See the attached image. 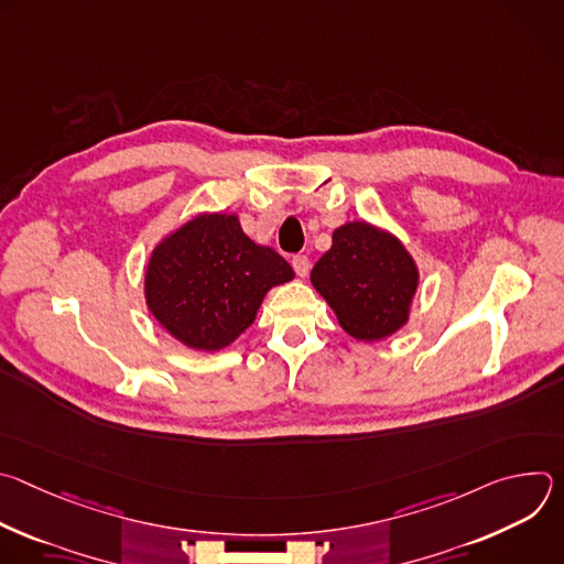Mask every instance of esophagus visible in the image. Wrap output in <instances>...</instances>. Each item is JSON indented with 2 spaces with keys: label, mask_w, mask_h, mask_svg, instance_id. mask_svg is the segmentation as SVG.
<instances>
[{
  "label": "esophagus",
  "mask_w": 564,
  "mask_h": 564,
  "mask_svg": "<svg viewBox=\"0 0 564 564\" xmlns=\"http://www.w3.org/2000/svg\"><path fill=\"white\" fill-rule=\"evenodd\" d=\"M292 268H294V272H296L301 279L307 276V272H310V261H307V257H303V254L292 257Z\"/></svg>",
  "instance_id": "1"
}]
</instances>
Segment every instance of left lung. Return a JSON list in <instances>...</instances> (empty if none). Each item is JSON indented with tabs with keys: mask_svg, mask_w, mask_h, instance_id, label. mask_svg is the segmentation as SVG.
<instances>
[{
	"mask_svg": "<svg viewBox=\"0 0 564 564\" xmlns=\"http://www.w3.org/2000/svg\"><path fill=\"white\" fill-rule=\"evenodd\" d=\"M310 281L339 326L352 339L372 344L409 324L420 268L394 234L350 220L333 231V248L316 261Z\"/></svg>",
	"mask_w": 564,
	"mask_h": 564,
	"instance_id": "left-lung-1",
	"label": "left lung"
}]
</instances>
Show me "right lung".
<instances>
[{
    "label": "right lung",
    "instance_id": "add662e5",
    "mask_svg": "<svg viewBox=\"0 0 564 564\" xmlns=\"http://www.w3.org/2000/svg\"><path fill=\"white\" fill-rule=\"evenodd\" d=\"M292 279L290 263L254 243L236 214L198 212L151 250L144 303L176 341L218 352L254 324L265 294Z\"/></svg>",
    "mask_w": 564,
    "mask_h": 564
}]
</instances>
